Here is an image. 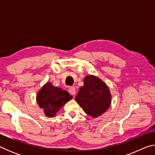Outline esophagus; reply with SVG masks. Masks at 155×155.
<instances>
[{
    "instance_id": "obj_1",
    "label": "esophagus",
    "mask_w": 155,
    "mask_h": 155,
    "mask_svg": "<svg viewBox=\"0 0 155 155\" xmlns=\"http://www.w3.org/2000/svg\"><path fill=\"white\" fill-rule=\"evenodd\" d=\"M68 91H69V93L71 94V95L73 96H75V94H77V91H76V89L73 87H70L68 89Z\"/></svg>"
}]
</instances>
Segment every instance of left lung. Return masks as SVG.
<instances>
[{
  "mask_svg": "<svg viewBox=\"0 0 155 155\" xmlns=\"http://www.w3.org/2000/svg\"><path fill=\"white\" fill-rule=\"evenodd\" d=\"M75 101L93 118L106 112L111 105V94L107 84L94 75L86 76Z\"/></svg>",
  "mask_w": 155,
  "mask_h": 155,
  "instance_id": "1",
  "label": "left lung"
}]
</instances>
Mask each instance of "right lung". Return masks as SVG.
I'll return each mask as SVG.
<instances>
[{
  "instance_id": "obj_1",
  "label": "right lung",
  "mask_w": 155,
  "mask_h": 155,
  "mask_svg": "<svg viewBox=\"0 0 155 155\" xmlns=\"http://www.w3.org/2000/svg\"><path fill=\"white\" fill-rule=\"evenodd\" d=\"M36 99L39 107L44 110L46 116L53 117L65 104L72 99V96L68 91L48 82L39 90Z\"/></svg>"
}]
</instances>
